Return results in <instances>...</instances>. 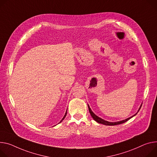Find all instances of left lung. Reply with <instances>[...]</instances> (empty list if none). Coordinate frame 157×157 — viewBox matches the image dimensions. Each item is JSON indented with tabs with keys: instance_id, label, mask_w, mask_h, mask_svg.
Instances as JSON below:
<instances>
[{
	"instance_id": "1",
	"label": "left lung",
	"mask_w": 157,
	"mask_h": 157,
	"mask_svg": "<svg viewBox=\"0 0 157 157\" xmlns=\"http://www.w3.org/2000/svg\"><path fill=\"white\" fill-rule=\"evenodd\" d=\"M88 106L89 111H90V114H91V116L92 117V118H93V119H94L96 122H98V123H101V124H105V125H108V126H114V125H117V124H122V123H125V122H126V121H127L128 120H129L130 118H132L133 117H134L135 115H136V114H135V115H133V117H130V118H127V119H126V120H124L120 121H118V122H109V121H105V120H103V119L100 118L99 117H97L96 115H94V114L93 113V112L91 111V108H90V106H89V105H88ZM141 107V106H140V108L139 110L140 109ZM139 110H138V111H139Z\"/></svg>"
}]
</instances>
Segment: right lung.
I'll return each instance as SVG.
<instances>
[{
  "label": "right lung",
  "mask_w": 157,
  "mask_h": 157,
  "mask_svg": "<svg viewBox=\"0 0 157 157\" xmlns=\"http://www.w3.org/2000/svg\"><path fill=\"white\" fill-rule=\"evenodd\" d=\"M66 114H67V111H66V114H65V115H64V117H63V118L62 119V120H61V121H60V123H61V121H63V120L64 119V118H65V117H66Z\"/></svg>",
  "instance_id": "add662e5"
}]
</instances>
